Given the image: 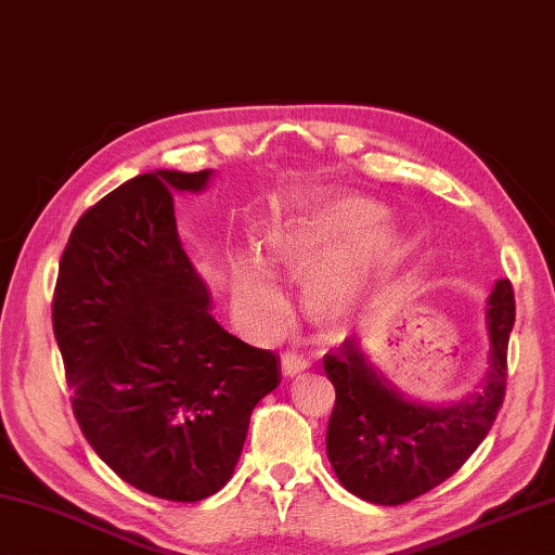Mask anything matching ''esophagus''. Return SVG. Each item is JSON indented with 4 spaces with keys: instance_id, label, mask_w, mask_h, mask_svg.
<instances>
[{
    "instance_id": "esophagus-1",
    "label": "esophagus",
    "mask_w": 555,
    "mask_h": 555,
    "mask_svg": "<svg viewBox=\"0 0 555 555\" xmlns=\"http://www.w3.org/2000/svg\"><path fill=\"white\" fill-rule=\"evenodd\" d=\"M308 366H310L308 359L296 354V351H286V354L281 357V371H284L288 378L300 376V374H304V371H308Z\"/></svg>"
}]
</instances>
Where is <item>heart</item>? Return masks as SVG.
Listing matches in <instances>:
<instances>
[{
  "label": "heart",
  "mask_w": 555,
  "mask_h": 555,
  "mask_svg": "<svg viewBox=\"0 0 555 555\" xmlns=\"http://www.w3.org/2000/svg\"><path fill=\"white\" fill-rule=\"evenodd\" d=\"M383 218L374 201L347 194H312L279 210L261 233V257L251 249L228 257L235 318L257 332L274 327L286 310L279 274L304 279L306 310L322 325H339L400 255V237Z\"/></svg>",
  "instance_id": "heart-1"
}]
</instances>
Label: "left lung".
Listing matches in <instances>:
<instances>
[{"label":"left lung","mask_w":555,"mask_h":555,"mask_svg":"<svg viewBox=\"0 0 555 555\" xmlns=\"http://www.w3.org/2000/svg\"><path fill=\"white\" fill-rule=\"evenodd\" d=\"M488 369L478 392L453 405L402 396L371 364L354 337L322 359L335 386L327 459L341 486L374 505H405L451 478L495 422L505 400L515 291L500 279L488 298Z\"/></svg>","instance_id":"left-lung-1"}]
</instances>
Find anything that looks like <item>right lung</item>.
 Instances as JSON below:
<instances>
[{"label":"right lung","mask_w":555,"mask_h":555,"mask_svg":"<svg viewBox=\"0 0 555 555\" xmlns=\"http://www.w3.org/2000/svg\"><path fill=\"white\" fill-rule=\"evenodd\" d=\"M210 169L128 179L69 233L53 332L82 435L128 486L198 502L237 466L257 402L281 383L267 349L210 315L181 249L175 191L206 189Z\"/></svg>","instance_id":"right-lung-1"}]
</instances>
